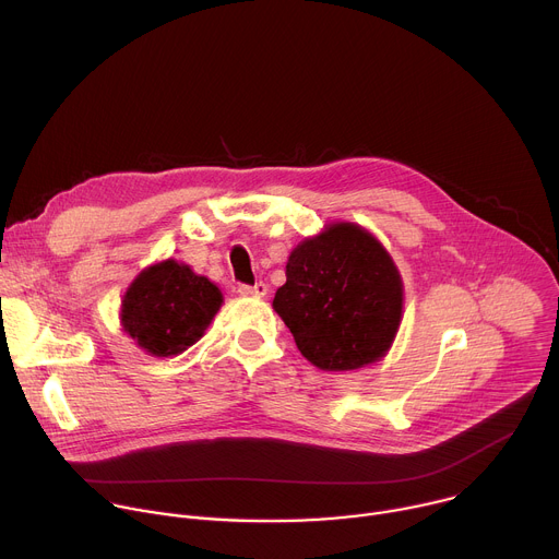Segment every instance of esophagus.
<instances>
[{
	"mask_svg": "<svg viewBox=\"0 0 559 559\" xmlns=\"http://www.w3.org/2000/svg\"><path fill=\"white\" fill-rule=\"evenodd\" d=\"M238 294L241 296H254V298H263L267 294V285L263 281L254 283V285H238Z\"/></svg>",
	"mask_w": 559,
	"mask_h": 559,
	"instance_id": "34e87169",
	"label": "esophagus"
}]
</instances>
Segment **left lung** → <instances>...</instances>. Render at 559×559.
Segmentation results:
<instances>
[{"label":"left lung","mask_w":559,"mask_h":559,"mask_svg":"<svg viewBox=\"0 0 559 559\" xmlns=\"http://www.w3.org/2000/svg\"><path fill=\"white\" fill-rule=\"evenodd\" d=\"M274 309L300 354L323 371L380 360L403 321V278L373 234L332 223L298 243Z\"/></svg>","instance_id":"left-lung-1"}]
</instances>
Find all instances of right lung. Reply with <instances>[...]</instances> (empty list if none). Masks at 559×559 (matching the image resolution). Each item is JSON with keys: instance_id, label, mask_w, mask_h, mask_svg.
<instances>
[{"instance_id": "add662e5", "label": "right lung", "mask_w": 559, "mask_h": 559, "mask_svg": "<svg viewBox=\"0 0 559 559\" xmlns=\"http://www.w3.org/2000/svg\"><path fill=\"white\" fill-rule=\"evenodd\" d=\"M223 302L221 289L175 259L145 267L121 300V325L156 358L179 356L212 323Z\"/></svg>"}]
</instances>
